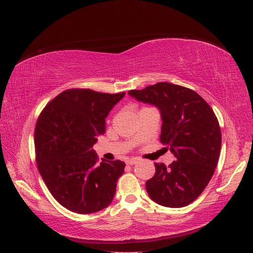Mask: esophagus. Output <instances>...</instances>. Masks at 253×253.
Here are the masks:
<instances>
[{
	"instance_id": "1",
	"label": "esophagus",
	"mask_w": 253,
	"mask_h": 253,
	"mask_svg": "<svg viewBox=\"0 0 253 253\" xmlns=\"http://www.w3.org/2000/svg\"><path fill=\"white\" fill-rule=\"evenodd\" d=\"M126 163H127V165H136V164L138 163V160H135V159H132V160H128Z\"/></svg>"
}]
</instances>
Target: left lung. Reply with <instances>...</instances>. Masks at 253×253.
<instances>
[{
  "label": "left lung",
  "instance_id": "left-lung-1",
  "mask_svg": "<svg viewBox=\"0 0 253 253\" xmlns=\"http://www.w3.org/2000/svg\"><path fill=\"white\" fill-rule=\"evenodd\" d=\"M128 94L158 107L162 118L160 140L174 154L169 165L155 163V174L146 182L149 197L168 208H182L201 195L211 180L221 152L218 121L196 91L158 83Z\"/></svg>",
  "mask_w": 253,
  "mask_h": 253
}]
</instances>
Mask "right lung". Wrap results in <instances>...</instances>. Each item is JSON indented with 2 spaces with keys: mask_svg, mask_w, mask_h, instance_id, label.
I'll return each mask as SVG.
<instances>
[{
  "mask_svg": "<svg viewBox=\"0 0 253 253\" xmlns=\"http://www.w3.org/2000/svg\"><path fill=\"white\" fill-rule=\"evenodd\" d=\"M124 96L125 92L69 89L55 96L38 118V169L52 196L69 211L94 213L113 201L125 163H98L92 147L104 133L105 118Z\"/></svg>",
  "mask_w": 253,
  "mask_h": 253,
  "instance_id": "1",
  "label": "right lung"
}]
</instances>
